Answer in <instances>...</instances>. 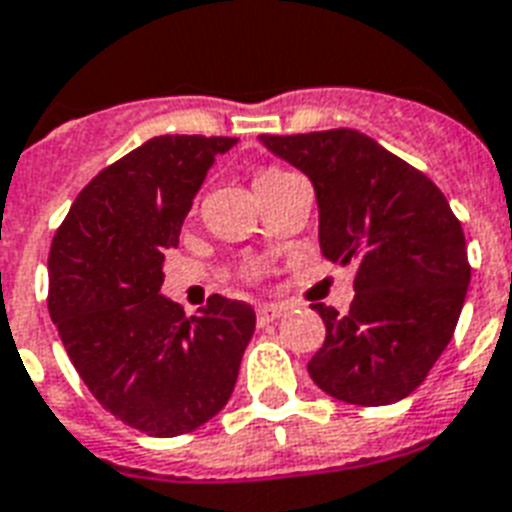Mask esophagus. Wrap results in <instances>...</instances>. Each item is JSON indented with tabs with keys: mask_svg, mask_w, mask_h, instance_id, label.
<instances>
[{
	"mask_svg": "<svg viewBox=\"0 0 512 512\" xmlns=\"http://www.w3.org/2000/svg\"><path fill=\"white\" fill-rule=\"evenodd\" d=\"M283 313H286V307L283 305H259V310H256V318H259V324H270V321L280 318Z\"/></svg>",
	"mask_w": 512,
	"mask_h": 512,
	"instance_id": "esophagus-1",
	"label": "esophagus"
}]
</instances>
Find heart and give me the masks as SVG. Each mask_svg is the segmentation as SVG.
<instances>
[{"instance_id":"1","label":"heart","mask_w":512,"mask_h":512,"mask_svg":"<svg viewBox=\"0 0 512 512\" xmlns=\"http://www.w3.org/2000/svg\"><path fill=\"white\" fill-rule=\"evenodd\" d=\"M283 175H288V172H283V169L278 167H264L256 172V188L261 186H270V183H275V180H280Z\"/></svg>"}]
</instances>
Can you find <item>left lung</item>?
Listing matches in <instances>:
<instances>
[{"mask_svg": "<svg viewBox=\"0 0 512 512\" xmlns=\"http://www.w3.org/2000/svg\"><path fill=\"white\" fill-rule=\"evenodd\" d=\"M313 180L321 253L356 264L351 310L315 302L326 340L307 372L348 405L413 394L451 343L470 286L467 242L443 191L421 169L353 132L261 134Z\"/></svg>", "mask_w": 512, "mask_h": 512, "instance_id": "8db88e82", "label": "left lung"}]
</instances>
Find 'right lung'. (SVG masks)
<instances>
[{"label": "right lung", "mask_w": 512, "mask_h": 512, "mask_svg": "<svg viewBox=\"0 0 512 512\" xmlns=\"http://www.w3.org/2000/svg\"><path fill=\"white\" fill-rule=\"evenodd\" d=\"M237 137L161 134L105 167L53 234L48 310L96 402L151 437H175L229 402L256 313L213 294L197 315L161 297L164 253L218 153Z\"/></svg>", "instance_id": "obj_1"}]
</instances>
